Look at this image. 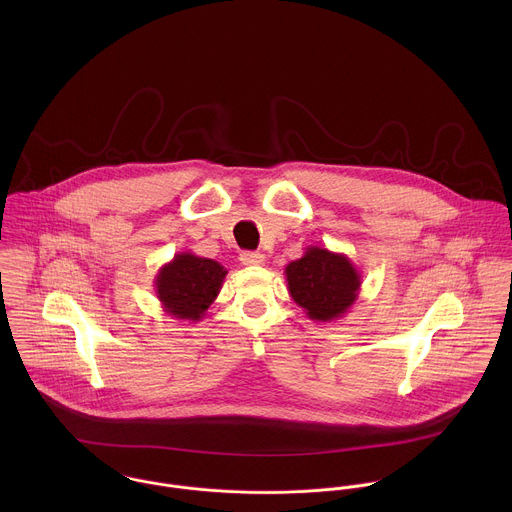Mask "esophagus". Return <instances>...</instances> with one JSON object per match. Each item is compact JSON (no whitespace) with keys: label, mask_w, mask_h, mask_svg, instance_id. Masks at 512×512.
<instances>
[{"label":"esophagus","mask_w":512,"mask_h":512,"mask_svg":"<svg viewBox=\"0 0 512 512\" xmlns=\"http://www.w3.org/2000/svg\"><path fill=\"white\" fill-rule=\"evenodd\" d=\"M264 254L262 252H252V250H246L240 254V262L246 264V266H260L264 264Z\"/></svg>","instance_id":"34e87169"}]
</instances>
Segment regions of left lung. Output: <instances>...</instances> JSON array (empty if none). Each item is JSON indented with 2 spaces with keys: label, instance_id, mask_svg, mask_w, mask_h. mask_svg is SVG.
Returning a JSON list of instances; mask_svg holds the SVG:
<instances>
[{
  "label": "left lung",
  "instance_id": "1",
  "mask_svg": "<svg viewBox=\"0 0 512 512\" xmlns=\"http://www.w3.org/2000/svg\"><path fill=\"white\" fill-rule=\"evenodd\" d=\"M288 290L313 321L343 317L361 292V272L345 254L307 246L303 256L286 266Z\"/></svg>",
  "mask_w": 512,
  "mask_h": 512
}]
</instances>
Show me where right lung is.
<instances>
[{
	"label": "right lung",
	"instance_id": "add662e5",
	"mask_svg": "<svg viewBox=\"0 0 512 512\" xmlns=\"http://www.w3.org/2000/svg\"><path fill=\"white\" fill-rule=\"evenodd\" d=\"M226 274L224 266L211 258L181 252L159 268L153 284L165 313L195 323L217 299Z\"/></svg>",
	"mask_w": 512,
	"mask_h": 512
}]
</instances>
